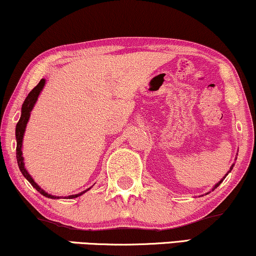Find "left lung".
<instances>
[{"label":"left lung","instance_id":"8db88e82","mask_svg":"<svg viewBox=\"0 0 256 256\" xmlns=\"http://www.w3.org/2000/svg\"><path fill=\"white\" fill-rule=\"evenodd\" d=\"M232 169H233V166H230V170H232ZM230 171H228V172H230ZM226 176H227V174H226ZM224 178H225V177H224ZM222 180H220V182H218V183H216V184L214 185V188H212V190H214V188H218V186H219V185H220V184H222Z\"/></svg>","mask_w":256,"mask_h":256}]
</instances>
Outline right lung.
I'll return each mask as SVG.
<instances>
[{
    "label": "right lung",
    "instance_id": "right-lung-1",
    "mask_svg": "<svg viewBox=\"0 0 256 256\" xmlns=\"http://www.w3.org/2000/svg\"><path fill=\"white\" fill-rule=\"evenodd\" d=\"M44 85H45V79H42L40 82H38V85L34 87V88L31 90L29 94H28V96L26 98V100H24V102L22 104V114H20V121L17 122L16 132H15V134H16V142H17V146H16V158H17V163H18V168H20V172H22L23 176L26 177L28 180H29V183L32 185V186L36 188V190L40 192V194H43V196H45V197L51 198V199H58L59 197H57V196H52L50 194H48V192H45L43 188L38 186V184L32 180V177L30 176L29 172H28L26 169V166H24V160H23V156H22V143H23L24 132H26V124H28V121H29L31 110H32L34 104H36V101L38 99V96H40V93L42 92V90H43ZM90 188H87V190L82 191V194L68 196V199H72V198L79 197V196H82V194H85L86 191H88Z\"/></svg>",
    "mask_w": 256,
    "mask_h": 256
}]
</instances>
